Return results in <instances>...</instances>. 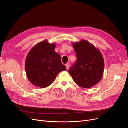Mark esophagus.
Here are the masks:
<instances>
[{"instance_id": "obj_1", "label": "esophagus", "mask_w": 128, "mask_h": 128, "mask_svg": "<svg viewBox=\"0 0 128 128\" xmlns=\"http://www.w3.org/2000/svg\"><path fill=\"white\" fill-rule=\"evenodd\" d=\"M65 66H66V69L67 70H68V68H70V64H68V63L66 64H65Z\"/></svg>"}]
</instances>
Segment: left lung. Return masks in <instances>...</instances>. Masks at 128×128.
I'll return each instance as SVG.
<instances>
[{"instance_id": "obj_1", "label": "left lung", "mask_w": 128, "mask_h": 128, "mask_svg": "<svg viewBox=\"0 0 128 128\" xmlns=\"http://www.w3.org/2000/svg\"><path fill=\"white\" fill-rule=\"evenodd\" d=\"M77 60L68 70L74 82L83 88L98 84L103 76L104 58L96 47L86 40L72 42Z\"/></svg>"}]
</instances>
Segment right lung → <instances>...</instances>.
Returning <instances> with one entry per match:
<instances>
[{"label": "right lung", "instance_id": "add662e5", "mask_svg": "<svg viewBox=\"0 0 128 128\" xmlns=\"http://www.w3.org/2000/svg\"><path fill=\"white\" fill-rule=\"evenodd\" d=\"M56 44L44 40L34 46L26 56L25 68L29 81L39 88H46L54 81L58 74L66 68L60 56L54 49Z\"/></svg>", "mask_w": 128, "mask_h": 128}]
</instances>
